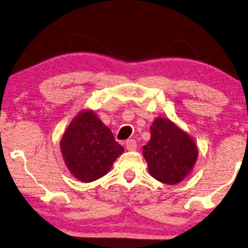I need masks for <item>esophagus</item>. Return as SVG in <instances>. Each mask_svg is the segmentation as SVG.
Instances as JSON below:
<instances>
[{"label": "esophagus", "instance_id": "obj_1", "mask_svg": "<svg viewBox=\"0 0 248 248\" xmlns=\"http://www.w3.org/2000/svg\"><path fill=\"white\" fill-rule=\"evenodd\" d=\"M126 148H127V151H135V149L137 148V144H136V140H126Z\"/></svg>", "mask_w": 248, "mask_h": 248}]
</instances>
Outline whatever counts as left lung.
Instances as JSON below:
<instances>
[{
    "instance_id": "1",
    "label": "left lung",
    "mask_w": 248,
    "mask_h": 248,
    "mask_svg": "<svg viewBox=\"0 0 248 248\" xmlns=\"http://www.w3.org/2000/svg\"><path fill=\"white\" fill-rule=\"evenodd\" d=\"M196 141L181 127L165 117H156L151 140L143 147L148 172L166 185H176L192 172L198 159Z\"/></svg>"
}]
</instances>
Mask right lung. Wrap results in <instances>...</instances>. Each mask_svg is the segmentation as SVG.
Listing matches in <instances>:
<instances>
[{"mask_svg": "<svg viewBox=\"0 0 248 248\" xmlns=\"http://www.w3.org/2000/svg\"><path fill=\"white\" fill-rule=\"evenodd\" d=\"M60 152L77 180L91 182L111 170L124 147L115 141L111 129L94 111L86 108L74 117L62 134Z\"/></svg>", "mask_w": 248, "mask_h": 248, "instance_id": "add662e5", "label": "right lung"}]
</instances>
